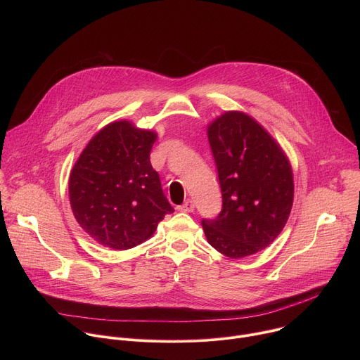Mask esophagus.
<instances>
[{
  "mask_svg": "<svg viewBox=\"0 0 360 360\" xmlns=\"http://www.w3.org/2000/svg\"><path fill=\"white\" fill-rule=\"evenodd\" d=\"M178 210L182 211V212H193V210H195L193 200H192V199H186Z\"/></svg>",
  "mask_w": 360,
  "mask_h": 360,
  "instance_id": "obj_1",
  "label": "esophagus"
}]
</instances>
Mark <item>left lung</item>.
Returning <instances> with one entry per match:
<instances>
[{"label": "left lung", "instance_id": "8db88e82", "mask_svg": "<svg viewBox=\"0 0 360 360\" xmlns=\"http://www.w3.org/2000/svg\"><path fill=\"white\" fill-rule=\"evenodd\" d=\"M222 211L202 219L211 246L232 259L269 246L293 203L290 164L276 141L249 115L228 111L208 127Z\"/></svg>", "mask_w": 360, "mask_h": 360}]
</instances>
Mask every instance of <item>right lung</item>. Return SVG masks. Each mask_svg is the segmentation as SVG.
<instances>
[{"label": "right lung", "mask_w": 360, "mask_h": 360, "mask_svg": "<svg viewBox=\"0 0 360 360\" xmlns=\"http://www.w3.org/2000/svg\"><path fill=\"white\" fill-rule=\"evenodd\" d=\"M157 134L129 121L102 128L70 175V200L79 226L98 243L125 250L157 231L174 208L149 155Z\"/></svg>", "instance_id": "obj_1"}]
</instances>
